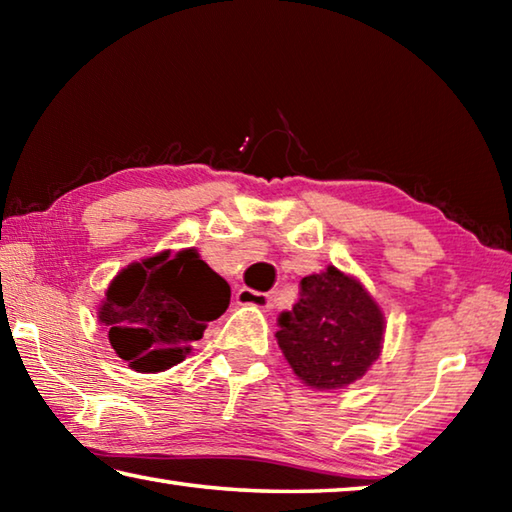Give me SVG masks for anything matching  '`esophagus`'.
<instances>
[{"instance_id":"obj_1","label":"esophagus","mask_w":512,"mask_h":512,"mask_svg":"<svg viewBox=\"0 0 512 512\" xmlns=\"http://www.w3.org/2000/svg\"><path fill=\"white\" fill-rule=\"evenodd\" d=\"M237 305H250V307H271L273 298L268 293L255 291V289H239L237 291Z\"/></svg>"}]
</instances>
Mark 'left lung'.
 Listing matches in <instances>:
<instances>
[{
    "label": "left lung",
    "instance_id": "obj_1",
    "mask_svg": "<svg viewBox=\"0 0 512 512\" xmlns=\"http://www.w3.org/2000/svg\"><path fill=\"white\" fill-rule=\"evenodd\" d=\"M277 343L307 386L334 391L361 379L379 357L384 316L368 291L329 266L300 280V300L280 316Z\"/></svg>",
    "mask_w": 512,
    "mask_h": 512
}]
</instances>
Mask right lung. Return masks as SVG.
<instances>
[{"label":"right lung","instance_id":"right-lung-1","mask_svg":"<svg viewBox=\"0 0 512 512\" xmlns=\"http://www.w3.org/2000/svg\"><path fill=\"white\" fill-rule=\"evenodd\" d=\"M230 305V287L194 248L169 250L124 268L110 282L99 320L110 345L137 372L185 361L210 320Z\"/></svg>","mask_w":512,"mask_h":512}]
</instances>
